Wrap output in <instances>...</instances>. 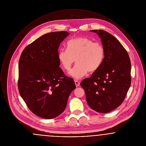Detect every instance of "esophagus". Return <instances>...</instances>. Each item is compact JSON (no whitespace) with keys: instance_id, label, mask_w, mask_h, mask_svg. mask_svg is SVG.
Masks as SVG:
<instances>
[{"instance_id":"1","label":"esophagus","mask_w":146,"mask_h":146,"mask_svg":"<svg viewBox=\"0 0 146 146\" xmlns=\"http://www.w3.org/2000/svg\"><path fill=\"white\" fill-rule=\"evenodd\" d=\"M74 82H75V84H76V87H79V85H80V82H78V80H74Z\"/></svg>"}]
</instances>
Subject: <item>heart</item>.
Here are the masks:
<instances>
[{
    "label": "heart",
    "mask_w": 146,
    "mask_h": 146,
    "mask_svg": "<svg viewBox=\"0 0 146 146\" xmlns=\"http://www.w3.org/2000/svg\"><path fill=\"white\" fill-rule=\"evenodd\" d=\"M104 50L102 45L87 37H78L67 43V49H61L58 52V59L63 68L67 71L77 62L70 75L79 79L90 73L96 71L104 59Z\"/></svg>",
    "instance_id": "1"
}]
</instances>
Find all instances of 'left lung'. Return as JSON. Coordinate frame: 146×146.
<instances>
[{
  "label": "left lung",
  "mask_w": 146,
  "mask_h": 146,
  "mask_svg": "<svg viewBox=\"0 0 146 146\" xmlns=\"http://www.w3.org/2000/svg\"><path fill=\"white\" fill-rule=\"evenodd\" d=\"M90 31L101 39L104 59L100 68L89 78L84 79L80 85L91 108L107 113L125 99L131 82V62L126 50L115 37L103 30Z\"/></svg>",
  "instance_id": "left-lung-1"
}]
</instances>
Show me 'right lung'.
I'll list each match as a JSON object with an SVG mask.
<instances>
[{
  "label": "right lung",
  "instance_id": "right-lung-1",
  "mask_svg": "<svg viewBox=\"0 0 146 146\" xmlns=\"http://www.w3.org/2000/svg\"><path fill=\"white\" fill-rule=\"evenodd\" d=\"M70 33L54 32L43 35L28 45L19 64L18 87L28 108L36 115L52 119L64 111L76 86L59 67L58 49Z\"/></svg>",
  "mask_w": 146,
  "mask_h": 146
}]
</instances>
